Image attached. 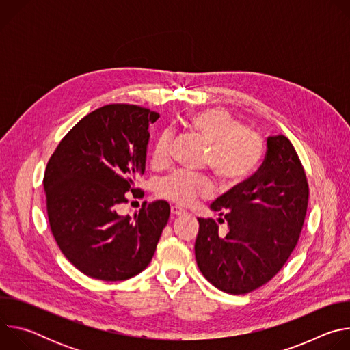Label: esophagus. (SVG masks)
Instances as JSON below:
<instances>
[{"mask_svg":"<svg viewBox=\"0 0 350 350\" xmlns=\"http://www.w3.org/2000/svg\"><path fill=\"white\" fill-rule=\"evenodd\" d=\"M170 213H172V216H173V217H176V216H181V215H184L185 212H184L181 208H178V206H172V208H170Z\"/></svg>","mask_w":350,"mask_h":350,"instance_id":"34e87169","label":"esophagus"}]
</instances>
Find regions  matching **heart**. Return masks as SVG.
<instances>
[{
  "label": "heart",
  "mask_w": 350,
  "mask_h": 350,
  "mask_svg": "<svg viewBox=\"0 0 350 350\" xmlns=\"http://www.w3.org/2000/svg\"><path fill=\"white\" fill-rule=\"evenodd\" d=\"M185 130L208 145L205 162L224 188L245 184L256 172L263 157V141L254 130L221 108L195 112L183 122ZM173 137L163 131L155 145L152 162L163 166L170 161ZM212 183L206 177L177 172L158 183L159 196L178 205H188L202 195L212 193Z\"/></svg>",
  "instance_id": "b5f03b06"
}]
</instances>
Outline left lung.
I'll use <instances>...</instances> for the list:
<instances>
[{
  "instance_id": "1",
  "label": "left lung",
  "mask_w": 350,
  "mask_h": 350,
  "mask_svg": "<svg viewBox=\"0 0 350 350\" xmlns=\"http://www.w3.org/2000/svg\"><path fill=\"white\" fill-rule=\"evenodd\" d=\"M308 201V178L293 145L285 135L269 137L259 170L211 205L227 231L220 232L213 219H198L199 270L212 285L231 295L260 288L295 249Z\"/></svg>"
}]
</instances>
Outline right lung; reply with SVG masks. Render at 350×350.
<instances>
[{"label": "right lung", "instance_id": "add662e5", "mask_svg": "<svg viewBox=\"0 0 350 350\" xmlns=\"http://www.w3.org/2000/svg\"><path fill=\"white\" fill-rule=\"evenodd\" d=\"M159 113L112 104L84 116L58 144L44 174L46 213L66 259L83 274L123 281L152 260L167 224L166 201L142 202L134 217L116 208L144 174L148 127Z\"/></svg>", "mask_w": 350, "mask_h": 350}]
</instances>
